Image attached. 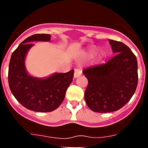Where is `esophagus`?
Instances as JSON below:
<instances>
[{"instance_id":"34e87169","label":"esophagus","mask_w":148,"mask_h":148,"mask_svg":"<svg viewBox=\"0 0 148 148\" xmlns=\"http://www.w3.org/2000/svg\"><path fill=\"white\" fill-rule=\"evenodd\" d=\"M82 74V69L81 68H76L74 69V78L79 77Z\"/></svg>"}]
</instances>
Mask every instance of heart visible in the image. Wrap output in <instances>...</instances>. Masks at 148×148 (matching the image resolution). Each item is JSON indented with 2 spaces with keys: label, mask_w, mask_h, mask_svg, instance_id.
<instances>
[{
  "label": "heart",
  "mask_w": 148,
  "mask_h": 148,
  "mask_svg": "<svg viewBox=\"0 0 148 148\" xmlns=\"http://www.w3.org/2000/svg\"><path fill=\"white\" fill-rule=\"evenodd\" d=\"M93 53H94V51H91V54H93Z\"/></svg>",
  "instance_id": "heart-1"
}]
</instances>
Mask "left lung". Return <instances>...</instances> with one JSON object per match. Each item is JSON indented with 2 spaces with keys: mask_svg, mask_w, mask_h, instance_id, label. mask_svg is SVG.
Wrapping results in <instances>:
<instances>
[{
  "mask_svg": "<svg viewBox=\"0 0 148 148\" xmlns=\"http://www.w3.org/2000/svg\"><path fill=\"white\" fill-rule=\"evenodd\" d=\"M116 53L106 63L83 70L88 84L85 91L88 106L97 113L118 111L130 101L138 85V64L131 49L109 40Z\"/></svg>",
  "mask_w": 148,
  "mask_h": 148,
  "instance_id": "1",
  "label": "left lung"
}]
</instances>
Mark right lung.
<instances>
[{
	"instance_id": "obj_1",
	"label": "right lung",
	"mask_w": 148,
	"mask_h": 148,
	"mask_svg": "<svg viewBox=\"0 0 148 148\" xmlns=\"http://www.w3.org/2000/svg\"><path fill=\"white\" fill-rule=\"evenodd\" d=\"M48 34H35L20 44L12 54L8 70V83L12 93L22 106L37 112L54 111L63 101L67 88L72 82L74 69L56 73L45 79L30 76L25 68V57L33 41H49Z\"/></svg>"
}]
</instances>
